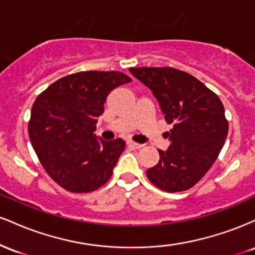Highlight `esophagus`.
Listing matches in <instances>:
<instances>
[{"mask_svg": "<svg viewBox=\"0 0 255 255\" xmlns=\"http://www.w3.org/2000/svg\"><path fill=\"white\" fill-rule=\"evenodd\" d=\"M127 145L129 146V147H133V148H140V147H142V146H144V145H141V144H137V142L131 141V140H128Z\"/></svg>", "mask_w": 255, "mask_h": 255, "instance_id": "1", "label": "esophagus"}]
</instances>
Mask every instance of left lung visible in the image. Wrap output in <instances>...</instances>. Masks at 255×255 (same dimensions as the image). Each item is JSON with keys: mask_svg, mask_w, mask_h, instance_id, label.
<instances>
[{"mask_svg": "<svg viewBox=\"0 0 255 255\" xmlns=\"http://www.w3.org/2000/svg\"><path fill=\"white\" fill-rule=\"evenodd\" d=\"M152 91L172 125L170 146L158 150L159 160L146 175L165 192L187 191L199 182L217 159L228 135L224 107L215 92L197 78L171 67L129 68Z\"/></svg>", "mask_w": 255, "mask_h": 255, "instance_id": "8db88e82", "label": "left lung"}]
</instances>
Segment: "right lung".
Returning <instances> with one entry per match:
<instances>
[{"mask_svg":"<svg viewBox=\"0 0 255 255\" xmlns=\"http://www.w3.org/2000/svg\"><path fill=\"white\" fill-rule=\"evenodd\" d=\"M131 79L120 72H79L58 79L34 101L28 136L44 170L73 193L102 187L126 147L96 136L108 95Z\"/></svg>","mask_w":255,"mask_h":255,"instance_id":"1","label":"right lung"}]
</instances>
